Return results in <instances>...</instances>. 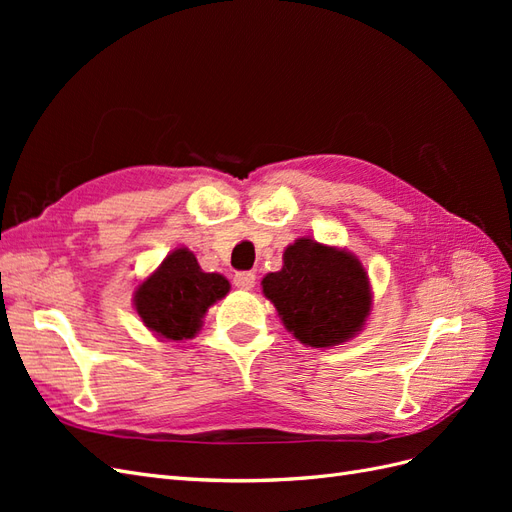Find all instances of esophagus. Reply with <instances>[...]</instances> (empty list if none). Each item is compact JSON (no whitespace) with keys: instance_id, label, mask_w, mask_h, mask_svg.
<instances>
[{"instance_id":"esophagus-1","label":"esophagus","mask_w":512,"mask_h":512,"mask_svg":"<svg viewBox=\"0 0 512 512\" xmlns=\"http://www.w3.org/2000/svg\"><path fill=\"white\" fill-rule=\"evenodd\" d=\"M232 282L241 290H252L256 286V275L252 271H239L232 277Z\"/></svg>"}]
</instances>
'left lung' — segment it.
<instances>
[{
	"instance_id": "8db88e82",
	"label": "left lung",
	"mask_w": 512,
	"mask_h": 512,
	"mask_svg": "<svg viewBox=\"0 0 512 512\" xmlns=\"http://www.w3.org/2000/svg\"><path fill=\"white\" fill-rule=\"evenodd\" d=\"M262 294L286 331L301 344L331 348L363 331L371 312L369 277L354 254L297 239L284 250V267L262 277Z\"/></svg>"
}]
</instances>
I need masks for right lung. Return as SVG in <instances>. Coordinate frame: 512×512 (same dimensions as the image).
<instances>
[{"mask_svg":"<svg viewBox=\"0 0 512 512\" xmlns=\"http://www.w3.org/2000/svg\"><path fill=\"white\" fill-rule=\"evenodd\" d=\"M230 284L220 273H205L188 247L170 252L134 292L136 314L160 339H192L207 309L224 299Z\"/></svg>","mask_w":512,"mask_h":512,"instance_id":"obj_1","label":"right lung"}]
</instances>
